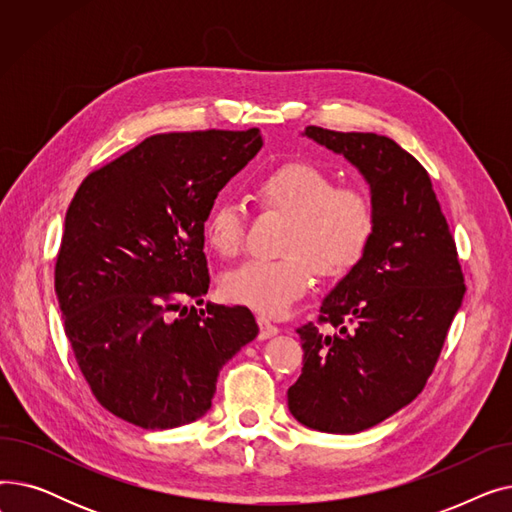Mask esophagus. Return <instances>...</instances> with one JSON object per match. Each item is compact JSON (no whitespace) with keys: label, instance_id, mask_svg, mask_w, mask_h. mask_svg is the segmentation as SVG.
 <instances>
[{"label":"esophagus","instance_id":"34e87169","mask_svg":"<svg viewBox=\"0 0 512 512\" xmlns=\"http://www.w3.org/2000/svg\"><path fill=\"white\" fill-rule=\"evenodd\" d=\"M257 324H259V338H261V340L272 338V336L278 334V326L272 324V321L267 319V317H263V315L257 317Z\"/></svg>","mask_w":512,"mask_h":512}]
</instances>
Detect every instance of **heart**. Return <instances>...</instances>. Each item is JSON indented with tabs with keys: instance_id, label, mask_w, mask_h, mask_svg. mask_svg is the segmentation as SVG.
Masks as SVG:
<instances>
[{
	"instance_id": "heart-1",
	"label": "heart",
	"mask_w": 512,
	"mask_h": 512,
	"mask_svg": "<svg viewBox=\"0 0 512 512\" xmlns=\"http://www.w3.org/2000/svg\"><path fill=\"white\" fill-rule=\"evenodd\" d=\"M261 209L290 218L280 259H251L224 276L226 299L265 315H280L313 286L315 274L344 278L365 261L378 234V207L361 186H336L334 174L303 159L284 161L255 186ZM247 238V215L218 201L205 220L209 249L236 257Z\"/></svg>"
}]
</instances>
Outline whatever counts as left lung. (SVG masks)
<instances>
[{
  "label": "left lung",
  "instance_id": "obj_1",
  "mask_svg": "<svg viewBox=\"0 0 512 512\" xmlns=\"http://www.w3.org/2000/svg\"><path fill=\"white\" fill-rule=\"evenodd\" d=\"M305 134L361 170L378 234L317 321L297 328L303 371L288 409L319 432L357 434L423 390L467 286L432 180L409 151L375 132L307 126Z\"/></svg>",
  "mask_w": 512,
  "mask_h": 512
}]
</instances>
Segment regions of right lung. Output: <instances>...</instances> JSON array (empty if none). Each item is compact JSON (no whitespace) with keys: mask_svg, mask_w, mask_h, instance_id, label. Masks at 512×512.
I'll return each mask as SVG.
<instances>
[{"mask_svg":"<svg viewBox=\"0 0 512 512\" xmlns=\"http://www.w3.org/2000/svg\"><path fill=\"white\" fill-rule=\"evenodd\" d=\"M261 145L259 128L153 134L78 186L53 274L76 365L112 415L143 429L203 417L257 336L247 307L193 303L213 201Z\"/></svg>","mask_w":512,"mask_h":512,"instance_id":"obj_1","label":"right lung"}]
</instances>
